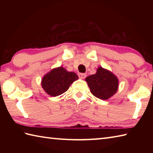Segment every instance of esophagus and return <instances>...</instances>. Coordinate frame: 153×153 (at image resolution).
Returning <instances> with one entry per match:
<instances>
[{
	"instance_id": "1",
	"label": "esophagus",
	"mask_w": 153,
	"mask_h": 153,
	"mask_svg": "<svg viewBox=\"0 0 153 153\" xmlns=\"http://www.w3.org/2000/svg\"><path fill=\"white\" fill-rule=\"evenodd\" d=\"M78 76H79V78H81V79H85L87 76H86L85 74H79Z\"/></svg>"
}]
</instances>
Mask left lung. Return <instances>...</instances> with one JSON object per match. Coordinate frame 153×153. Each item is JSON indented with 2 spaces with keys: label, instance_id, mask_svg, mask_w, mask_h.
I'll list each match as a JSON object with an SVG mask.
<instances>
[{
  "label": "left lung",
  "instance_id": "obj_1",
  "mask_svg": "<svg viewBox=\"0 0 153 153\" xmlns=\"http://www.w3.org/2000/svg\"><path fill=\"white\" fill-rule=\"evenodd\" d=\"M85 80L93 95L102 100L110 99L118 89L119 80L117 76L100 66L97 69L96 74L87 77Z\"/></svg>",
  "mask_w": 153,
  "mask_h": 153
}]
</instances>
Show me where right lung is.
Instances as JSON below:
<instances>
[{
    "instance_id": "right-lung-1",
    "label": "right lung",
    "mask_w": 153,
    "mask_h": 153,
    "mask_svg": "<svg viewBox=\"0 0 153 153\" xmlns=\"http://www.w3.org/2000/svg\"><path fill=\"white\" fill-rule=\"evenodd\" d=\"M77 79L78 76L76 73L60 66L53 68L45 75L41 80V86L48 95L56 97L66 92Z\"/></svg>"
}]
</instances>
